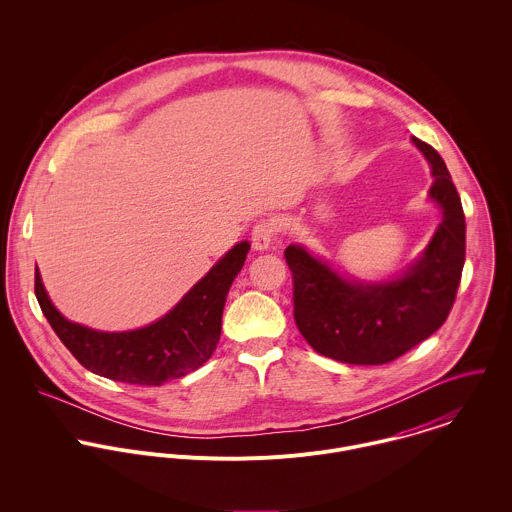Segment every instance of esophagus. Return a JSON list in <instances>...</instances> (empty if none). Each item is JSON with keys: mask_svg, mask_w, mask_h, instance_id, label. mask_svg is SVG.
Masks as SVG:
<instances>
[{"mask_svg": "<svg viewBox=\"0 0 512 512\" xmlns=\"http://www.w3.org/2000/svg\"><path fill=\"white\" fill-rule=\"evenodd\" d=\"M276 240V224L272 220H260L252 228V246L254 250H268Z\"/></svg>", "mask_w": 512, "mask_h": 512, "instance_id": "1", "label": "esophagus"}]
</instances>
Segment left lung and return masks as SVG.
Masks as SVG:
<instances>
[{"label": "left lung", "mask_w": 512, "mask_h": 512, "mask_svg": "<svg viewBox=\"0 0 512 512\" xmlns=\"http://www.w3.org/2000/svg\"><path fill=\"white\" fill-rule=\"evenodd\" d=\"M432 167L430 197L441 222L420 260L392 282H349L303 246L284 256L293 280V319L323 357L349 365H386L434 335L447 319L465 264V215L438 151L412 138Z\"/></svg>", "instance_id": "obj_1"}]
</instances>
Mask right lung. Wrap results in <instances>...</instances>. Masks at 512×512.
<instances>
[{
  "label": "right lung",
  "mask_w": 512,
  "mask_h": 512,
  "mask_svg": "<svg viewBox=\"0 0 512 512\" xmlns=\"http://www.w3.org/2000/svg\"><path fill=\"white\" fill-rule=\"evenodd\" d=\"M248 250V242L236 244L167 315L136 331L106 333L65 319L51 303L37 268L35 295L57 337L84 368L118 382L161 386L197 370L215 353L224 301Z\"/></svg>",
  "instance_id": "obj_1"
}]
</instances>
